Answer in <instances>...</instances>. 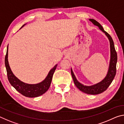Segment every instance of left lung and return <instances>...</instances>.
Wrapping results in <instances>:
<instances>
[{
	"instance_id": "1",
	"label": "left lung",
	"mask_w": 124,
	"mask_h": 124,
	"mask_svg": "<svg viewBox=\"0 0 124 124\" xmlns=\"http://www.w3.org/2000/svg\"><path fill=\"white\" fill-rule=\"evenodd\" d=\"M89 20L95 26L98 27V28L101 30L103 32L105 33V34L108 38L110 42V59L109 62V66L108 71L106 77L102 80L101 81L98 83L96 84L91 85V86H86L84 85L77 80L76 77L73 72V70L71 68V74L73 78V81L76 86L81 91L84 92L87 94H91V95H97L100 94L102 92L107 89L109 86L114 79V77L116 74V66L117 62V54L115 51L114 44L113 42V39L110 35L108 34L107 32L104 30L103 28L97 21L95 20L91 19L90 18Z\"/></svg>"
}]
</instances>
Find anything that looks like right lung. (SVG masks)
Segmentation results:
<instances>
[{
  "instance_id": "add662e5",
  "label": "right lung",
  "mask_w": 124,
  "mask_h": 124,
  "mask_svg": "<svg viewBox=\"0 0 124 124\" xmlns=\"http://www.w3.org/2000/svg\"><path fill=\"white\" fill-rule=\"evenodd\" d=\"M26 24L23 25L21 29ZM8 45L7 46V54L5 57V64L7 69V75L9 82L12 86L17 91L26 97H36L43 95L47 91L51 85L52 76L56 70L57 64H56L48 73L47 77L41 82L35 84H29L24 83L18 79L15 75L10 68L9 62H8Z\"/></svg>"
}]
</instances>
